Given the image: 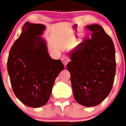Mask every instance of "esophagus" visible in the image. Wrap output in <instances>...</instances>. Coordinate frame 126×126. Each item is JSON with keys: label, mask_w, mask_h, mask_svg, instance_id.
<instances>
[{"label": "esophagus", "mask_w": 126, "mask_h": 126, "mask_svg": "<svg viewBox=\"0 0 126 126\" xmlns=\"http://www.w3.org/2000/svg\"><path fill=\"white\" fill-rule=\"evenodd\" d=\"M61 61H62L63 63L64 64V65H67V63H68V62L70 61V59L68 58V57L64 56L63 58H62V59H61Z\"/></svg>", "instance_id": "obj_1"}]
</instances>
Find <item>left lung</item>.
Listing matches in <instances>:
<instances>
[{"instance_id": "obj_1", "label": "left lung", "mask_w": 126, "mask_h": 126, "mask_svg": "<svg viewBox=\"0 0 126 126\" xmlns=\"http://www.w3.org/2000/svg\"><path fill=\"white\" fill-rule=\"evenodd\" d=\"M92 32L69 54L66 65L70 73L76 101L92 107L104 101L110 93L116 72L115 50L110 36L98 24L87 25Z\"/></svg>"}]
</instances>
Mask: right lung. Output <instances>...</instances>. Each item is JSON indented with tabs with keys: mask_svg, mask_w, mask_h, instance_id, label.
<instances>
[{
	"mask_svg": "<svg viewBox=\"0 0 126 126\" xmlns=\"http://www.w3.org/2000/svg\"><path fill=\"white\" fill-rule=\"evenodd\" d=\"M45 26L27 22L12 45L7 59V72L15 95L32 108L45 105L51 95L55 79L64 70L61 60H52L47 43L40 36Z\"/></svg>",
	"mask_w": 126,
	"mask_h": 126,
	"instance_id": "right-lung-1",
	"label": "right lung"
}]
</instances>
